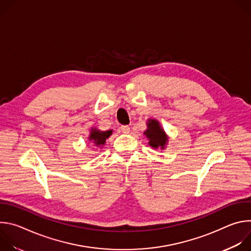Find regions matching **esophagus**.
<instances>
[{
  "label": "esophagus",
  "instance_id": "34e87169",
  "mask_svg": "<svg viewBox=\"0 0 251 251\" xmlns=\"http://www.w3.org/2000/svg\"><path fill=\"white\" fill-rule=\"evenodd\" d=\"M120 129H121V131H122L123 133H129V132H130V127H129L128 125H122V126L120 127Z\"/></svg>",
  "mask_w": 251,
  "mask_h": 251
}]
</instances>
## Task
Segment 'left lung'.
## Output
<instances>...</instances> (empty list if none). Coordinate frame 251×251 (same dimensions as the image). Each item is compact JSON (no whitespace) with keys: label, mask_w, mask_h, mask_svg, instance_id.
I'll return each instance as SVG.
<instances>
[{"label":"left lung","mask_w":251,"mask_h":251,"mask_svg":"<svg viewBox=\"0 0 251 251\" xmlns=\"http://www.w3.org/2000/svg\"><path fill=\"white\" fill-rule=\"evenodd\" d=\"M148 129L144 134L149 138V145L153 148H164L166 143L168 141V138L164 132V130L161 128L159 122L157 120H149L147 123Z\"/></svg>","instance_id":"left-lung-1"}]
</instances>
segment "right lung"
Masks as SVG:
<instances>
[{
  "label": "right lung",
  "instance_id": "add662e5",
  "mask_svg": "<svg viewBox=\"0 0 251 251\" xmlns=\"http://www.w3.org/2000/svg\"><path fill=\"white\" fill-rule=\"evenodd\" d=\"M111 134H112L111 130H109V131H98L96 129H92L89 140L93 141L96 146H101V145L105 144L106 139L110 137Z\"/></svg>",
  "mask_w": 251,
  "mask_h": 251
}]
</instances>
